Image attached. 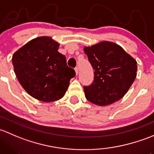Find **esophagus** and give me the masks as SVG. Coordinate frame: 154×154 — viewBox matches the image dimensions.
I'll use <instances>...</instances> for the list:
<instances>
[{
    "label": "esophagus",
    "instance_id": "34e87169",
    "mask_svg": "<svg viewBox=\"0 0 154 154\" xmlns=\"http://www.w3.org/2000/svg\"><path fill=\"white\" fill-rule=\"evenodd\" d=\"M75 73H76V75H78V73H79V67H75Z\"/></svg>",
    "mask_w": 154,
    "mask_h": 154
}]
</instances>
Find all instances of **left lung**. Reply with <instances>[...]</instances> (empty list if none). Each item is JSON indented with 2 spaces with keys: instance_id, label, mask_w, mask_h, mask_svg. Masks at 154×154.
Instances as JSON below:
<instances>
[{
  "instance_id": "left-lung-1",
  "label": "left lung",
  "mask_w": 154,
  "mask_h": 154,
  "mask_svg": "<svg viewBox=\"0 0 154 154\" xmlns=\"http://www.w3.org/2000/svg\"><path fill=\"white\" fill-rule=\"evenodd\" d=\"M84 51L95 70L93 83L84 87L86 99L99 106L122 99L136 77V60L122 47L110 42L85 47Z\"/></svg>"
}]
</instances>
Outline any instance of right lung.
<instances>
[{
	"mask_svg": "<svg viewBox=\"0 0 154 154\" xmlns=\"http://www.w3.org/2000/svg\"><path fill=\"white\" fill-rule=\"evenodd\" d=\"M59 44L51 37L32 39L12 56L18 82L32 97L45 102L61 99L69 81L75 75L66 65L65 55L58 51Z\"/></svg>",
	"mask_w": 154,
	"mask_h": 154,
	"instance_id": "right-lung-1",
	"label": "right lung"
}]
</instances>
